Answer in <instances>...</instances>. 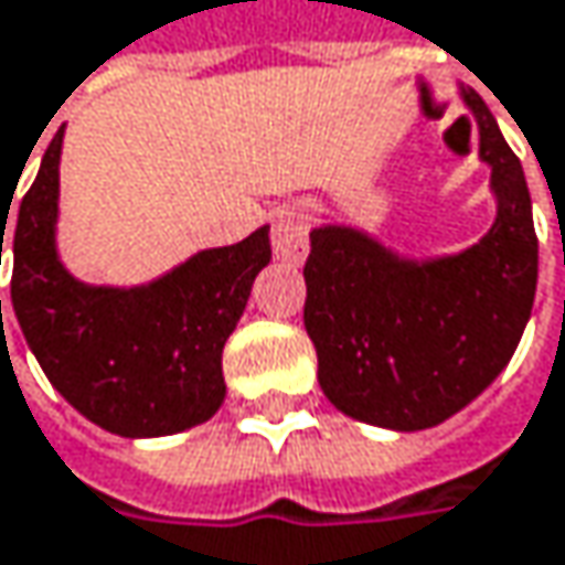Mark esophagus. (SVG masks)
Wrapping results in <instances>:
<instances>
[{"label": "esophagus", "mask_w": 565, "mask_h": 565, "mask_svg": "<svg viewBox=\"0 0 565 565\" xmlns=\"http://www.w3.org/2000/svg\"><path fill=\"white\" fill-rule=\"evenodd\" d=\"M271 248L281 262L300 265L307 258V216L297 206H284L271 226Z\"/></svg>", "instance_id": "34e87169"}]
</instances>
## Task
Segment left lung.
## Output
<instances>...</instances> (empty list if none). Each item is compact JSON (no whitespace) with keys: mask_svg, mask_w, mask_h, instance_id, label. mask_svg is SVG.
<instances>
[{"mask_svg":"<svg viewBox=\"0 0 565 565\" xmlns=\"http://www.w3.org/2000/svg\"><path fill=\"white\" fill-rule=\"evenodd\" d=\"M479 154L498 220L462 255L411 262L345 226L310 232L303 327L323 394L355 420L427 430L479 397L511 362L537 290V232L518 154L476 89Z\"/></svg>","mask_w":565,"mask_h":565,"instance_id":"obj_1","label":"left lung"}]
</instances>
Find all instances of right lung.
<instances>
[{"label":"right lung","mask_w":565,"mask_h":565,"mask_svg":"<svg viewBox=\"0 0 565 565\" xmlns=\"http://www.w3.org/2000/svg\"><path fill=\"white\" fill-rule=\"evenodd\" d=\"M61 141L64 126L22 196L12 235V307L38 365L109 434L168 436L210 420L226 397L223 345L255 275L271 262L268 226L206 248L145 287L79 284L54 248ZM6 220L9 210L2 235Z\"/></svg>","instance_id":"obj_1"}]
</instances>
